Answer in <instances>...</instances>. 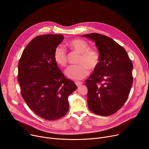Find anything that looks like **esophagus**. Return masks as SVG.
Wrapping results in <instances>:
<instances>
[{"mask_svg":"<svg viewBox=\"0 0 149 149\" xmlns=\"http://www.w3.org/2000/svg\"><path fill=\"white\" fill-rule=\"evenodd\" d=\"M82 84H83V83H82V82H77V81H76V82H75V84H76V86H78V87H79V86H80Z\"/></svg>","mask_w":149,"mask_h":149,"instance_id":"34e87169","label":"esophagus"}]
</instances>
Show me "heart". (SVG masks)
Instances as JSON below:
<instances>
[{
    "mask_svg": "<svg viewBox=\"0 0 149 149\" xmlns=\"http://www.w3.org/2000/svg\"><path fill=\"white\" fill-rule=\"evenodd\" d=\"M69 47L72 50L80 54L77 63L79 64L69 66L65 71L66 76L72 79L79 81L84 79L90 73L89 68L94 70L100 64V55L99 52L90 49L88 43L80 38H74L68 42ZM54 58L55 62L59 65L65 67L67 64V53L65 47L58 45L54 50Z\"/></svg>",
    "mask_w": 149,
    "mask_h": 149,
    "instance_id": "1",
    "label": "heart"
}]
</instances>
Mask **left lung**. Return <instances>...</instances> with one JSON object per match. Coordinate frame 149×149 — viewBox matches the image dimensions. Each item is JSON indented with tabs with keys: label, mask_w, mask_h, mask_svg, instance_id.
Here are the masks:
<instances>
[{
	"label": "left lung",
	"mask_w": 149,
	"mask_h": 149,
	"mask_svg": "<svg viewBox=\"0 0 149 149\" xmlns=\"http://www.w3.org/2000/svg\"><path fill=\"white\" fill-rule=\"evenodd\" d=\"M83 37L95 41L100 64L85 81L87 102L95 114L109 116L117 112L127 100L133 84V64L126 50L112 38L97 33Z\"/></svg>",
	"instance_id": "8db88e82"
}]
</instances>
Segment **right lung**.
<instances>
[{"mask_svg": "<svg viewBox=\"0 0 149 149\" xmlns=\"http://www.w3.org/2000/svg\"><path fill=\"white\" fill-rule=\"evenodd\" d=\"M64 38L61 34L36 37L26 47L19 62L18 81L22 97L38 116L49 121L66 114L68 97L77 89L54 60L55 49Z\"/></svg>", "mask_w": 149, "mask_h": 149, "instance_id": "1", "label": "right lung"}]
</instances>
